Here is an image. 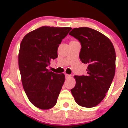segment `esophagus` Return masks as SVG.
<instances>
[{
  "label": "esophagus",
  "instance_id": "34e87169",
  "mask_svg": "<svg viewBox=\"0 0 128 128\" xmlns=\"http://www.w3.org/2000/svg\"><path fill=\"white\" fill-rule=\"evenodd\" d=\"M65 76H66V79H68L69 78H70V76H71V75H70V74H65Z\"/></svg>",
  "mask_w": 128,
  "mask_h": 128
}]
</instances>
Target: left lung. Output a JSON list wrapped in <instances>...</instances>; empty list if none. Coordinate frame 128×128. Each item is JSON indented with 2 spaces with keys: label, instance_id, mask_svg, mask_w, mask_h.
Masks as SVG:
<instances>
[{
  "label": "left lung",
  "instance_id": "obj_1",
  "mask_svg": "<svg viewBox=\"0 0 128 128\" xmlns=\"http://www.w3.org/2000/svg\"><path fill=\"white\" fill-rule=\"evenodd\" d=\"M81 44L79 58L88 64L86 76H74L76 85L71 90L80 106L92 108L106 96L116 71V52L105 35L90 28H74L69 33Z\"/></svg>",
  "mask_w": 128,
  "mask_h": 128
}]
</instances>
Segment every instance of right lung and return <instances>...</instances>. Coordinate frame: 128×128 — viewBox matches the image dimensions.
<instances>
[{"instance_id": "right-lung-1", "label": "right lung", "mask_w": 128, "mask_h": 128, "mask_svg": "<svg viewBox=\"0 0 128 128\" xmlns=\"http://www.w3.org/2000/svg\"><path fill=\"white\" fill-rule=\"evenodd\" d=\"M71 29L44 26L27 34L20 44L18 67L22 85L29 101L41 110L50 109L56 104L65 75L47 67L57 58L59 45Z\"/></svg>"}]
</instances>
